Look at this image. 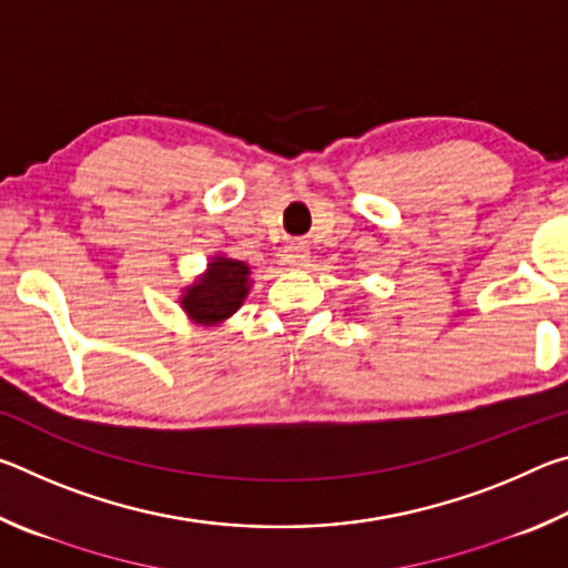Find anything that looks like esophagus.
I'll use <instances>...</instances> for the list:
<instances>
[{
    "label": "esophagus",
    "mask_w": 568,
    "mask_h": 568,
    "mask_svg": "<svg viewBox=\"0 0 568 568\" xmlns=\"http://www.w3.org/2000/svg\"><path fill=\"white\" fill-rule=\"evenodd\" d=\"M307 261H311V250H307L305 243H301V240H293V243H287L283 255H281V263L285 267H293V271H301V267L307 265Z\"/></svg>",
    "instance_id": "34e87169"
}]
</instances>
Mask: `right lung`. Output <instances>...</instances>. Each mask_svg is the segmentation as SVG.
Returning a JSON list of instances; mask_svg holds the SVG:
<instances>
[{
	"label": "right lung",
	"instance_id": "right-lung-1",
	"mask_svg": "<svg viewBox=\"0 0 568 568\" xmlns=\"http://www.w3.org/2000/svg\"><path fill=\"white\" fill-rule=\"evenodd\" d=\"M250 291V267L243 261L215 255L207 271L180 295L182 311L197 325H217L230 318Z\"/></svg>",
	"mask_w": 568,
	"mask_h": 568
}]
</instances>
